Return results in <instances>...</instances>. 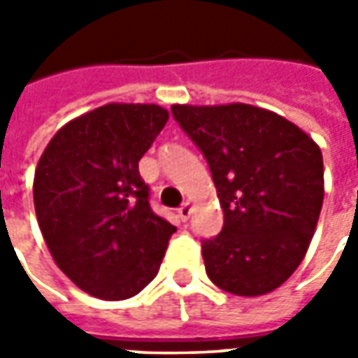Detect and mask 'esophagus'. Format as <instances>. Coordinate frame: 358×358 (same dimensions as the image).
I'll list each match as a JSON object with an SVG mask.
<instances>
[{
    "mask_svg": "<svg viewBox=\"0 0 358 358\" xmlns=\"http://www.w3.org/2000/svg\"><path fill=\"white\" fill-rule=\"evenodd\" d=\"M191 211H193V207H191V203H183V205L179 207V211H177V213H179V219H181V221L185 223L187 219L191 217Z\"/></svg>",
    "mask_w": 358,
    "mask_h": 358,
    "instance_id": "obj_1",
    "label": "esophagus"
}]
</instances>
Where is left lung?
Instances as JSON below:
<instances>
[{"label":"left lung","instance_id":"left-lung-1","mask_svg":"<svg viewBox=\"0 0 358 358\" xmlns=\"http://www.w3.org/2000/svg\"><path fill=\"white\" fill-rule=\"evenodd\" d=\"M205 155L223 231L203 241L209 279L239 296L267 295L301 265L323 207V155L295 123L247 103L173 105Z\"/></svg>","mask_w":358,"mask_h":358}]
</instances>
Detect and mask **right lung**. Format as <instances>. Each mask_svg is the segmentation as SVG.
<instances>
[{"instance_id":"1","label":"right lung","mask_w":358,"mask_h":358,"mask_svg":"<svg viewBox=\"0 0 358 358\" xmlns=\"http://www.w3.org/2000/svg\"><path fill=\"white\" fill-rule=\"evenodd\" d=\"M167 119L159 105L107 103L63 125L37 163L35 215L49 253L97 299L143 291L175 233L153 213L139 175V159Z\"/></svg>"}]
</instances>
